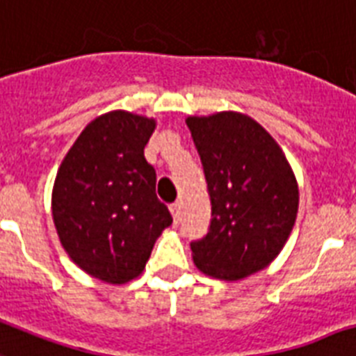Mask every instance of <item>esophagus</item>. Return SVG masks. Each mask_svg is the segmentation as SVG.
Listing matches in <instances>:
<instances>
[{
  "instance_id": "1",
  "label": "esophagus",
  "mask_w": 356,
  "mask_h": 356,
  "mask_svg": "<svg viewBox=\"0 0 356 356\" xmlns=\"http://www.w3.org/2000/svg\"><path fill=\"white\" fill-rule=\"evenodd\" d=\"M170 213H172V218H175V224L180 222L181 209H180V204H178V202H175V204H170Z\"/></svg>"
}]
</instances>
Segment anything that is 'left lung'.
<instances>
[{"mask_svg":"<svg viewBox=\"0 0 356 356\" xmlns=\"http://www.w3.org/2000/svg\"><path fill=\"white\" fill-rule=\"evenodd\" d=\"M200 156L211 222L193 241L198 268L235 281L268 266L285 246L298 213V184L274 138L248 115L187 118Z\"/></svg>","mask_w":356,"mask_h":356,"instance_id":"left-lung-1","label":"left lung"}]
</instances>
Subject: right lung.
Wrapping results in <instances>:
<instances>
[{
  "mask_svg": "<svg viewBox=\"0 0 356 356\" xmlns=\"http://www.w3.org/2000/svg\"><path fill=\"white\" fill-rule=\"evenodd\" d=\"M154 119L115 110L93 119L62 161L53 218L73 263L106 283L143 272L156 238L172 224L145 160Z\"/></svg>",
  "mask_w": 356,
  "mask_h": 356,
  "instance_id": "right-lung-1",
  "label": "right lung"
}]
</instances>
